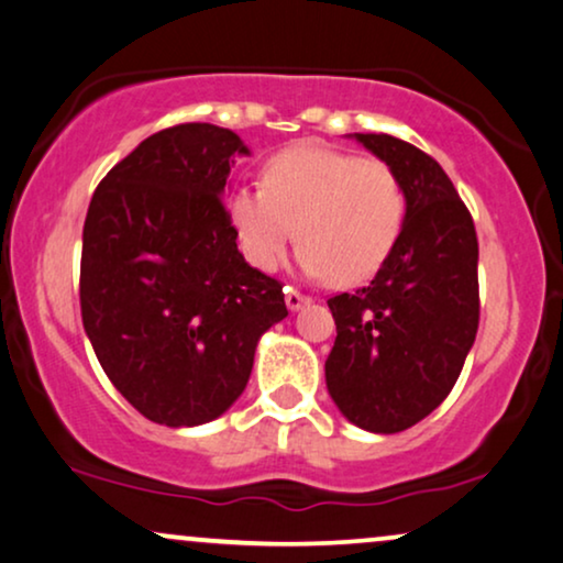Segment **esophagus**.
<instances>
[{
  "label": "esophagus",
  "instance_id": "obj_1",
  "mask_svg": "<svg viewBox=\"0 0 563 563\" xmlns=\"http://www.w3.org/2000/svg\"><path fill=\"white\" fill-rule=\"evenodd\" d=\"M306 303H311L309 296L301 294V290L294 288V286L286 288V306H288L290 311H298V309H301V306H306Z\"/></svg>",
  "mask_w": 563,
  "mask_h": 563
}]
</instances>
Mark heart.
I'll return each mask as SVG.
<instances>
[{
  "mask_svg": "<svg viewBox=\"0 0 563 563\" xmlns=\"http://www.w3.org/2000/svg\"><path fill=\"white\" fill-rule=\"evenodd\" d=\"M227 208L250 265L275 269L298 234L303 273L357 286L399 242L407 195L384 159L298 144L269 156L262 187H236Z\"/></svg>",
  "mask_w": 563,
  "mask_h": 563,
  "instance_id": "heart-1",
  "label": "heart"
}]
</instances>
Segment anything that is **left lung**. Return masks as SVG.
Here are the masks:
<instances>
[{"instance_id":"1","label":"left lung","mask_w":563,"mask_h":563,"mask_svg":"<svg viewBox=\"0 0 563 563\" xmlns=\"http://www.w3.org/2000/svg\"><path fill=\"white\" fill-rule=\"evenodd\" d=\"M355 139L396 169L407 219L371 286L327 301L336 340L324 373L352 424L394 434L438 409L461 376L478 329V242L430 154L388 133Z\"/></svg>"}]
</instances>
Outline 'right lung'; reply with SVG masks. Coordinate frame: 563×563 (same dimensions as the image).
Wrapping results in <instances>:
<instances>
[{
  "label": "right lung",
  "mask_w": 563,
  "mask_h": 563,
  "mask_svg": "<svg viewBox=\"0 0 563 563\" xmlns=\"http://www.w3.org/2000/svg\"><path fill=\"white\" fill-rule=\"evenodd\" d=\"M234 131L164 129L97 185L81 234V324L104 376L146 419L195 427L250 380L260 336L288 317L283 283L244 262L221 195Z\"/></svg>",
  "instance_id": "add662e5"
}]
</instances>
